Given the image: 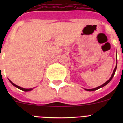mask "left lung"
I'll return each mask as SVG.
<instances>
[{
	"label": "left lung",
	"mask_w": 123,
	"mask_h": 123,
	"mask_svg": "<svg viewBox=\"0 0 123 123\" xmlns=\"http://www.w3.org/2000/svg\"><path fill=\"white\" fill-rule=\"evenodd\" d=\"M116 58H117V57H116ZM116 61H117L116 65H115V68H114V69L113 73H112V75H111V77L110 78V79H109V80H108L107 81H106V82L104 83L103 84V85H102L101 86H99V87H96V88H93V89H85V90H87V91H94V90H97V89H100V88L103 87H104V86H106V85H107L108 83H109L110 82V81H111V80H112V78H113L114 75V74H115V71H116V69H117V58H116Z\"/></svg>",
	"instance_id": "obj_1"
}]
</instances>
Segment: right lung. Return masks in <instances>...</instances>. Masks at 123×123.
<instances>
[{
	"mask_svg": "<svg viewBox=\"0 0 123 123\" xmlns=\"http://www.w3.org/2000/svg\"><path fill=\"white\" fill-rule=\"evenodd\" d=\"M8 80H9V81L10 82H11V83L12 84V85H13V86H14L15 87H16L18 88V89H20V90H23V91H25V92H28V91H30V90H33V89H32V88H31V89H25V88H23V87H19V86H18L16 85L15 84H14V83H12V81H11V80H9V79H8Z\"/></svg>",
	"mask_w": 123,
	"mask_h": 123,
	"instance_id": "obj_1",
	"label": "right lung"
}]
</instances>
